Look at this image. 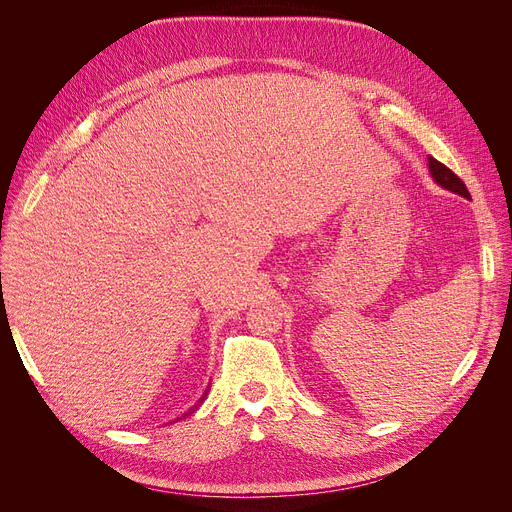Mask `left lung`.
I'll list each match as a JSON object with an SVG mask.
<instances>
[{
	"instance_id": "1",
	"label": "left lung",
	"mask_w": 512,
	"mask_h": 512,
	"mask_svg": "<svg viewBox=\"0 0 512 512\" xmlns=\"http://www.w3.org/2000/svg\"><path fill=\"white\" fill-rule=\"evenodd\" d=\"M427 166H429V173L433 177V181H436L438 185H442L444 190L453 192V194H459L463 198H470V192L466 188V183H463L451 168H446L442 162L433 160L431 156L427 158Z\"/></svg>"
}]
</instances>
